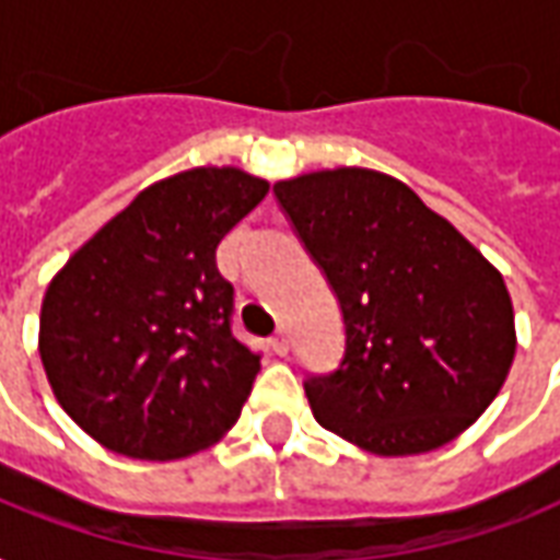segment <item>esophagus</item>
<instances>
[{"label": "esophagus", "mask_w": 560, "mask_h": 560, "mask_svg": "<svg viewBox=\"0 0 560 560\" xmlns=\"http://www.w3.org/2000/svg\"><path fill=\"white\" fill-rule=\"evenodd\" d=\"M269 348H272L279 358H284V354L291 351V339H288V334H284V330H279V334L269 339Z\"/></svg>", "instance_id": "obj_1"}]
</instances>
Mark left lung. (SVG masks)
<instances>
[{"instance_id": "left-lung-1", "label": "left lung", "mask_w": 560, "mask_h": 560, "mask_svg": "<svg viewBox=\"0 0 560 560\" xmlns=\"http://www.w3.org/2000/svg\"><path fill=\"white\" fill-rule=\"evenodd\" d=\"M272 194L346 327L339 366L303 382L320 428L385 457L421 455L470 428L515 358L498 269L382 172H308Z\"/></svg>"}]
</instances>
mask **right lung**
Wrapping results in <instances>:
<instances>
[{
  "mask_svg": "<svg viewBox=\"0 0 560 560\" xmlns=\"http://www.w3.org/2000/svg\"><path fill=\"white\" fill-rule=\"evenodd\" d=\"M269 194L264 178L190 170L158 182L50 281L38 351L60 406L117 455L172 460L236 424L260 351L233 334L214 252Z\"/></svg>",
  "mask_w": 560,
  "mask_h": 560,
  "instance_id": "add662e5",
  "label": "right lung"
}]
</instances>
